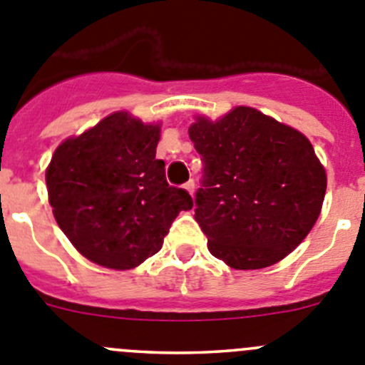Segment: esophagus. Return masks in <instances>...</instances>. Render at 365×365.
<instances>
[{"label":"esophagus","instance_id":"obj_1","mask_svg":"<svg viewBox=\"0 0 365 365\" xmlns=\"http://www.w3.org/2000/svg\"><path fill=\"white\" fill-rule=\"evenodd\" d=\"M183 187H185L187 192H189L190 196H192V194H194V189H196V183H194V180H190V182H187L185 185H183Z\"/></svg>","mask_w":365,"mask_h":365}]
</instances>
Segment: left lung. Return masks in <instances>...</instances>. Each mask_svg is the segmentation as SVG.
Masks as SVG:
<instances>
[{"instance_id": "1", "label": "left lung", "mask_w": 365, "mask_h": 365, "mask_svg": "<svg viewBox=\"0 0 365 365\" xmlns=\"http://www.w3.org/2000/svg\"><path fill=\"white\" fill-rule=\"evenodd\" d=\"M203 162L196 221L208 251L233 269H262L287 257L312 230L327 173L303 133L250 107L189 128Z\"/></svg>"}]
</instances>
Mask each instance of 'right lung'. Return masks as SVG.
Returning a JSON list of instances; mask_svg holds the SVG:
<instances>
[{
  "label": "right lung",
  "mask_w": 365,
  "mask_h": 365,
  "mask_svg": "<svg viewBox=\"0 0 365 365\" xmlns=\"http://www.w3.org/2000/svg\"><path fill=\"white\" fill-rule=\"evenodd\" d=\"M160 126L115 112L53 153L46 171L60 230L94 264L133 269L158 253L173 221L192 208L155 158Z\"/></svg>",
  "instance_id": "add662e5"
}]
</instances>
